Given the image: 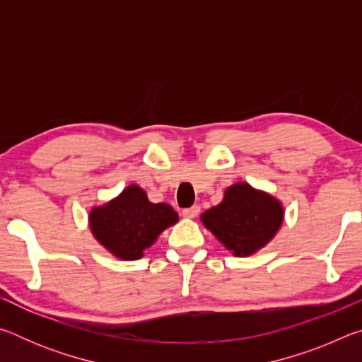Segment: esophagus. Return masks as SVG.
<instances>
[{"mask_svg": "<svg viewBox=\"0 0 362 362\" xmlns=\"http://www.w3.org/2000/svg\"><path fill=\"white\" fill-rule=\"evenodd\" d=\"M199 214V207L198 206H192V207H187V209L182 211V216L185 218H194L196 216Z\"/></svg>", "mask_w": 362, "mask_h": 362, "instance_id": "esophagus-1", "label": "esophagus"}]
</instances>
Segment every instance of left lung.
I'll use <instances>...</instances> for the list:
<instances>
[{"instance_id": "8db88e82", "label": "left lung", "mask_w": 362, "mask_h": 362, "mask_svg": "<svg viewBox=\"0 0 362 362\" xmlns=\"http://www.w3.org/2000/svg\"><path fill=\"white\" fill-rule=\"evenodd\" d=\"M199 218L233 255L249 257L276 236L284 222V206L273 194L238 182L225 189L220 204Z\"/></svg>"}]
</instances>
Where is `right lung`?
I'll return each instance as SVG.
<instances>
[{"label":"right lung","mask_w":362,"mask_h":362,"mask_svg":"<svg viewBox=\"0 0 362 362\" xmlns=\"http://www.w3.org/2000/svg\"><path fill=\"white\" fill-rule=\"evenodd\" d=\"M179 222L166 203H151L136 183L89 211V228L95 241L119 260H139L158 236Z\"/></svg>","instance_id":"1"}]
</instances>
